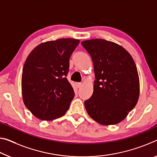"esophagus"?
<instances>
[{
    "mask_svg": "<svg viewBox=\"0 0 157 157\" xmlns=\"http://www.w3.org/2000/svg\"><path fill=\"white\" fill-rule=\"evenodd\" d=\"M81 86H82L81 82H77V83H76V86L78 87V88H80Z\"/></svg>",
    "mask_w": 157,
    "mask_h": 157,
    "instance_id": "esophagus-1",
    "label": "esophagus"
}]
</instances>
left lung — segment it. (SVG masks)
<instances>
[{
    "mask_svg": "<svg viewBox=\"0 0 157 157\" xmlns=\"http://www.w3.org/2000/svg\"><path fill=\"white\" fill-rule=\"evenodd\" d=\"M82 45L94 63V93L84 105L91 118L104 125L116 124L126 118L139 97L136 66L123 47L105 39L84 41Z\"/></svg>",
    "mask_w": 157,
    "mask_h": 157,
    "instance_id": "left-lung-1",
    "label": "left lung"
}]
</instances>
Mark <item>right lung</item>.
Instances as JSON below:
<instances>
[{"instance_id":"add662e5","label":"right lung","mask_w":157,"mask_h":157,"mask_svg":"<svg viewBox=\"0 0 157 157\" xmlns=\"http://www.w3.org/2000/svg\"><path fill=\"white\" fill-rule=\"evenodd\" d=\"M79 43L66 38L47 41L32 51L23 66V102L33 115L51 121L63 116L75 96L66 76L69 59Z\"/></svg>"}]
</instances>
